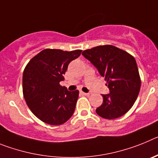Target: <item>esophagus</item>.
<instances>
[{
    "label": "esophagus",
    "mask_w": 158,
    "mask_h": 158,
    "mask_svg": "<svg viewBox=\"0 0 158 158\" xmlns=\"http://www.w3.org/2000/svg\"><path fill=\"white\" fill-rule=\"evenodd\" d=\"M81 93L82 95H84V96H87L90 95L89 93H84V92H82V91H81Z\"/></svg>",
    "instance_id": "1"
}]
</instances>
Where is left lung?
Returning a JSON list of instances; mask_svg holds the SVG:
<instances>
[{
	"mask_svg": "<svg viewBox=\"0 0 158 158\" xmlns=\"http://www.w3.org/2000/svg\"><path fill=\"white\" fill-rule=\"evenodd\" d=\"M100 74L105 77L109 89L103 96V104L96 109L107 119L123 115L134 105L139 96L141 80L135 58L111 45L99 46L82 52Z\"/></svg>",
	"mask_w": 158,
	"mask_h": 158,
	"instance_id": "obj_1",
	"label": "left lung"
}]
</instances>
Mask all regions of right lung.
I'll list each match as a JSON object with an SVG mask.
<instances>
[{"instance_id": "1", "label": "right lung", "mask_w": 158, "mask_h": 158, "mask_svg": "<svg viewBox=\"0 0 158 158\" xmlns=\"http://www.w3.org/2000/svg\"><path fill=\"white\" fill-rule=\"evenodd\" d=\"M82 51L45 49L31 59L23 74V93L31 112L40 120L58 126L74 112L79 91H68L59 82Z\"/></svg>"}]
</instances>
